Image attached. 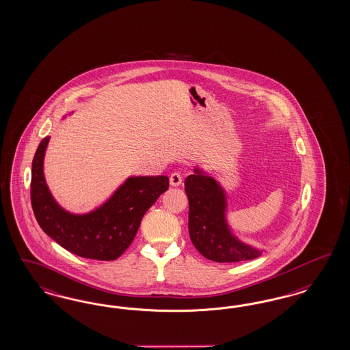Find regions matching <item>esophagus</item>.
I'll return each mask as SVG.
<instances>
[{"label":"esophagus","instance_id":"obj_1","mask_svg":"<svg viewBox=\"0 0 350 350\" xmlns=\"http://www.w3.org/2000/svg\"><path fill=\"white\" fill-rule=\"evenodd\" d=\"M182 178H183V176H182L181 172H173L169 177L170 185L172 186H180L182 183Z\"/></svg>","mask_w":350,"mask_h":350}]
</instances>
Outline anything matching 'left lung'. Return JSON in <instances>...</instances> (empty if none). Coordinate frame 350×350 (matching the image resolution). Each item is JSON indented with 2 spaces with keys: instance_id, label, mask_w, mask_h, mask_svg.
<instances>
[{
  "instance_id": "obj_1",
  "label": "left lung",
  "mask_w": 350,
  "mask_h": 350,
  "mask_svg": "<svg viewBox=\"0 0 350 350\" xmlns=\"http://www.w3.org/2000/svg\"><path fill=\"white\" fill-rule=\"evenodd\" d=\"M189 199V232L195 248L216 262H238L261 256L232 237L225 221V193L217 182L199 169L185 180Z\"/></svg>"
}]
</instances>
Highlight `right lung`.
<instances>
[{
	"mask_svg": "<svg viewBox=\"0 0 350 350\" xmlns=\"http://www.w3.org/2000/svg\"><path fill=\"white\" fill-rule=\"evenodd\" d=\"M48 142L49 137L40 142L32 161L31 204L40 228L71 254L116 260L132 244L148 208L168 190V177H131L100 208L75 216L55 203L45 183L42 164Z\"/></svg>",
	"mask_w": 350,
	"mask_h": 350,
	"instance_id": "add662e5",
	"label": "right lung"
}]
</instances>
